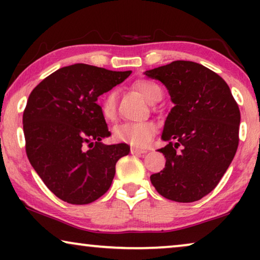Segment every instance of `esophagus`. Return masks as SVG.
Returning a JSON list of instances; mask_svg holds the SVG:
<instances>
[{
    "label": "esophagus",
    "instance_id": "34e87169",
    "mask_svg": "<svg viewBox=\"0 0 260 260\" xmlns=\"http://www.w3.org/2000/svg\"><path fill=\"white\" fill-rule=\"evenodd\" d=\"M130 152L133 155H142V154H145V152H147V150H144V149H138V148L133 147V148L130 149Z\"/></svg>",
    "mask_w": 260,
    "mask_h": 260
}]
</instances>
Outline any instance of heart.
<instances>
[{
	"label": "heart",
	"mask_w": 260,
	"mask_h": 260,
	"mask_svg": "<svg viewBox=\"0 0 260 260\" xmlns=\"http://www.w3.org/2000/svg\"><path fill=\"white\" fill-rule=\"evenodd\" d=\"M135 87L149 103H155L161 97V88L152 81L138 80ZM116 91H109L101 101V112L105 119H113L116 116ZM156 125L152 122L122 123L113 129V138L136 147H145L156 135Z\"/></svg>",
	"instance_id": "heart-1"
}]
</instances>
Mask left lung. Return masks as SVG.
Wrapping results in <instances>:
<instances>
[{"instance_id": "8db88e82", "label": "left lung", "mask_w": 260, "mask_h": 260, "mask_svg": "<svg viewBox=\"0 0 260 260\" xmlns=\"http://www.w3.org/2000/svg\"><path fill=\"white\" fill-rule=\"evenodd\" d=\"M144 73L165 84L175 104L163 127L168 144L158 149L166 167L150 176L152 186L168 200H200L218 186L237 152L236 99L219 74L198 62L176 60Z\"/></svg>"}]
</instances>
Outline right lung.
Returning <instances> with one entry per match:
<instances>
[{"label": "right lung", "instance_id": "obj_1", "mask_svg": "<svg viewBox=\"0 0 260 260\" xmlns=\"http://www.w3.org/2000/svg\"><path fill=\"white\" fill-rule=\"evenodd\" d=\"M130 74L74 63L49 74L30 92L23 111L27 157L62 201L97 200L111 186L117 161L129 154L125 143H102L110 131L97 99Z\"/></svg>", "mask_w": 260, "mask_h": 260}]
</instances>
